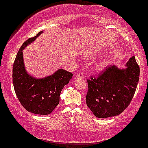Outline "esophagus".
<instances>
[{"label": "esophagus", "mask_w": 148, "mask_h": 148, "mask_svg": "<svg viewBox=\"0 0 148 148\" xmlns=\"http://www.w3.org/2000/svg\"><path fill=\"white\" fill-rule=\"evenodd\" d=\"M76 77H79V78H84V75L82 73H78L76 75Z\"/></svg>", "instance_id": "34e87169"}]
</instances>
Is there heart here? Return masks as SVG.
I'll use <instances>...</instances> for the list:
<instances>
[{"instance_id": "b5f03b06", "label": "heart", "mask_w": 148, "mask_h": 148, "mask_svg": "<svg viewBox=\"0 0 148 148\" xmlns=\"http://www.w3.org/2000/svg\"><path fill=\"white\" fill-rule=\"evenodd\" d=\"M88 54H89L90 55H93V54H96V51L94 50H91L88 52ZM106 66V63L104 61H100L97 63L96 64V69L99 70H103V69H105Z\"/></svg>"}]
</instances>
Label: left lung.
<instances>
[{"label":"left lung","mask_w":148,"mask_h":148,"mask_svg":"<svg viewBox=\"0 0 148 148\" xmlns=\"http://www.w3.org/2000/svg\"><path fill=\"white\" fill-rule=\"evenodd\" d=\"M127 68L112 66L99 74L97 78L87 79V106L99 118H107L122 113L130 104L140 75L135 56L130 58Z\"/></svg>","instance_id":"left-lung-1"}]
</instances>
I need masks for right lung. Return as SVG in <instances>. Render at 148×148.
I'll list each match as a JSON object with an SVG mask.
<instances>
[{
  "label": "right lung",
  "instance_id": "1",
  "mask_svg": "<svg viewBox=\"0 0 148 148\" xmlns=\"http://www.w3.org/2000/svg\"><path fill=\"white\" fill-rule=\"evenodd\" d=\"M42 33L23 43L13 64L12 82L16 95L26 110L34 114H50L59 103L61 90L72 78L73 73L59 69L44 78H35L26 72L23 59V49Z\"/></svg>",
  "mask_w": 148,
  "mask_h": 148
}]
</instances>
